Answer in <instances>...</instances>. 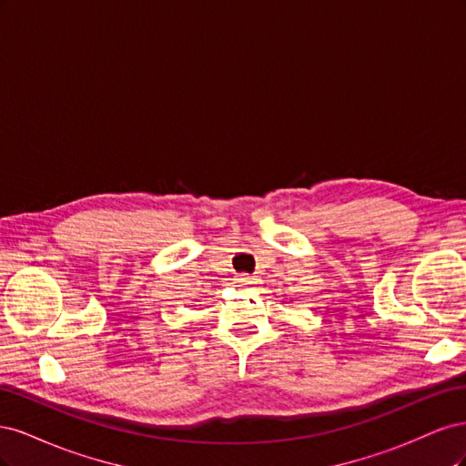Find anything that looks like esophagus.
Masks as SVG:
<instances>
[{
	"mask_svg": "<svg viewBox=\"0 0 466 466\" xmlns=\"http://www.w3.org/2000/svg\"><path fill=\"white\" fill-rule=\"evenodd\" d=\"M235 281H237L238 286L248 288V286H257V284H258V278H255V276H248V274H238V276L235 278Z\"/></svg>",
	"mask_w": 466,
	"mask_h": 466,
	"instance_id": "esophagus-1",
	"label": "esophagus"
}]
</instances>
